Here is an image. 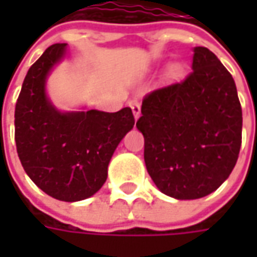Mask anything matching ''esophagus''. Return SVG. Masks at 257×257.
<instances>
[{
	"instance_id": "esophagus-1",
	"label": "esophagus",
	"mask_w": 257,
	"mask_h": 257,
	"mask_svg": "<svg viewBox=\"0 0 257 257\" xmlns=\"http://www.w3.org/2000/svg\"><path fill=\"white\" fill-rule=\"evenodd\" d=\"M128 104H130V107H132V110H133L134 118H139V117H140V114H142L140 101H139V100H132V101H130Z\"/></svg>"
}]
</instances>
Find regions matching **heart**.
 I'll return each mask as SVG.
<instances>
[{
	"instance_id": "1",
	"label": "heart",
	"mask_w": 257,
	"mask_h": 257,
	"mask_svg": "<svg viewBox=\"0 0 257 257\" xmlns=\"http://www.w3.org/2000/svg\"><path fill=\"white\" fill-rule=\"evenodd\" d=\"M177 71H179V68H177V67H173V68H172V73H174V74H176Z\"/></svg>"
}]
</instances>
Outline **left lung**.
I'll return each mask as SVG.
<instances>
[{
	"instance_id": "obj_1",
	"label": "left lung",
	"mask_w": 257,
	"mask_h": 257,
	"mask_svg": "<svg viewBox=\"0 0 257 257\" xmlns=\"http://www.w3.org/2000/svg\"><path fill=\"white\" fill-rule=\"evenodd\" d=\"M192 73L146 94L137 128L154 184L180 200L220 187L237 162L242 107L232 74L206 47L193 48Z\"/></svg>"
}]
</instances>
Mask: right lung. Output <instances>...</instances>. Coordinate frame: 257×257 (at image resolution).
I'll use <instances>...</instances> for the list:
<instances>
[{
    "instance_id": "add662e5",
    "label": "right lung",
    "mask_w": 257,
    "mask_h": 257,
    "mask_svg": "<svg viewBox=\"0 0 257 257\" xmlns=\"http://www.w3.org/2000/svg\"><path fill=\"white\" fill-rule=\"evenodd\" d=\"M65 53L50 45L25 75L15 104V146L30 179L48 196L77 202L98 192L115 147L134 125L130 107L60 113L47 100V74Z\"/></svg>"
}]
</instances>
